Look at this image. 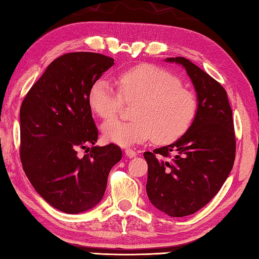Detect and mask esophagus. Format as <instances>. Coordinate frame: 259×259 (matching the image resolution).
<instances>
[{
	"instance_id": "obj_1",
	"label": "esophagus",
	"mask_w": 259,
	"mask_h": 259,
	"mask_svg": "<svg viewBox=\"0 0 259 259\" xmlns=\"http://www.w3.org/2000/svg\"><path fill=\"white\" fill-rule=\"evenodd\" d=\"M124 152H125V155L128 156L129 158H135L137 156V152L135 150H133V149H125Z\"/></svg>"
}]
</instances>
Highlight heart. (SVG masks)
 I'll return each mask as SVG.
<instances>
[{
  "label": "heart",
  "mask_w": 259,
  "mask_h": 259,
  "mask_svg": "<svg viewBox=\"0 0 259 259\" xmlns=\"http://www.w3.org/2000/svg\"><path fill=\"white\" fill-rule=\"evenodd\" d=\"M118 83L119 89L111 81L100 78L93 82L88 96L92 111L104 120L118 115L124 101H138L136 120L104 123L102 133L107 141L121 147L140 145L151 138L157 144H168L194 123L198 99L168 71L152 64H138L122 71Z\"/></svg>",
  "instance_id": "b5f03b06"
}]
</instances>
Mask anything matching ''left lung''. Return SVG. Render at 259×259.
<instances>
[{
  "label": "left lung",
  "mask_w": 259,
  "mask_h": 259,
  "mask_svg": "<svg viewBox=\"0 0 259 259\" xmlns=\"http://www.w3.org/2000/svg\"><path fill=\"white\" fill-rule=\"evenodd\" d=\"M167 61L185 67L198 95V113L180 139L144 153L146 189L159 210L184 217L206 206L221 190L235 161L236 136L224 87L186 58Z\"/></svg>",
  "instance_id": "obj_1"
}]
</instances>
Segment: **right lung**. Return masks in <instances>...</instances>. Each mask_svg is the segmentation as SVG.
I'll return each mask as SVG.
<instances>
[{
  "label": "right lung",
  "mask_w": 259,
  "mask_h": 259,
  "mask_svg": "<svg viewBox=\"0 0 259 259\" xmlns=\"http://www.w3.org/2000/svg\"><path fill=\"white\" fill-rule=\"evenodd\" d=\"M113 61L95 52L64 53L49 65L21 104L23 170L43 199L63 212L95 207L106 191L110 170L122 157L114 144L88 148L99 135L89 90ZM79 149L86 155L79 156Z\"/></svg>",
  "instance_id": "add662e5"
}]
</instances>
